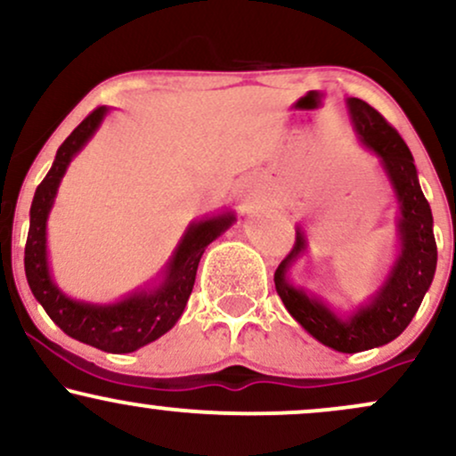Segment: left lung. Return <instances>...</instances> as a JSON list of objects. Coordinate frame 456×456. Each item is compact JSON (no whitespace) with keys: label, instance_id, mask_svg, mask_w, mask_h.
Returning <instances> with one entry per match:
<instances>
[{"label":"left lung","instance_id":"left-lung-1","mask_svg":"<svg viewBox=\"0 0 456 456\" xmlns=\"http://www.w3.org/2000/svg\"><path fill=\"white\" fill-rule=\"evenodd\" d=\"M355 133L378 159L395 188L399 201V257L381 287L347 317H338L319 297L308 296L287 281V270L306 250L302 229H296V244L274 272L276 294L289 315L326 347L343 354L364 352L395 341L410 326L431 287L437 265V244L433 235L431 206L422 195L413 156L401 134L360 98H347Z\"/></svg>","mask_w":456,"mask_h":456}]
</instances>
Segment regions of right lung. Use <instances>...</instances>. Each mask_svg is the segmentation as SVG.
Segmentation results:
<instances>
[{"mask_svg": "<svg viewBox=\"0 0 456 456\" xmlns=\"http://www.w3.org/2000/svg\"><path fill=\"white\" fill-rule=\"evenodd\" d=\"M107 111V107L94 109L68 134V139L57 150L53 167L36 188L29 210L28 244H25V276L31 294L68 337L109 354H130L160 338L175 326L191 297L203 250L224 229L232 227L235 216L232 212H223L218 216L188 224L169 264L162 270L160 282L151 289L134 291L115 305H90L68 297L51 279L49 259H46V218L53 208L57 188L68 165L94 137Z\"/></svg>", "mask_w": 456, "mask_h": 456, "instance_id": "add662e5", "label": "right lung"}]
</instances>
